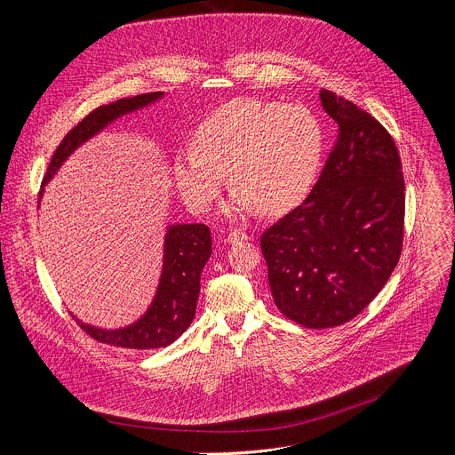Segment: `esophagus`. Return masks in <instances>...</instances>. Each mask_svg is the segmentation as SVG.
<instances>
[{"label": "esophagus", "instance_id": "esophagus-1", "mask_svg": "<svg viewBox=\"0 0 455 455\" xmlns=\"http://www.w3.org/2000/svg\"><path fill=\"white\" fill-rule=\"evenodd\" d=\"M246 239H248V234L243 230H232L227 235V243H239V241H246Z\"/></svg>", "mask_w": 455, "mask_h": 455}]
</instances>
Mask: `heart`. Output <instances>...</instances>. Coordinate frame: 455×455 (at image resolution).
Here are the masks:
<instances>
[{"label":"heart","mask_w":455,"mask_h":455,"mask_svg":"<svg viewBox=\"0 0 455 455\" xmlns=\"http://www.w3.org/2000/svg\"><path fill=\"white\" fill-rule=\"evenodd\" d=\"M323 125L300 102L235 99L204 118L192 148L174 155L172 172L185 204L207 211L230 172L228 216L251 209L277 214L311 188L323 156Z\"/></svg>","instance_id":"obj_1"}]
</instances>
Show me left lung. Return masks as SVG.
<instances>
[{"label": "left lung", "instance_id": "8db88e82", "mask_svg": "<svg viewBox=\"0 0 455 455\" xmlns=\"http://www.w3.org/2000/svg\"><path fill=\"white\" fill-rule=\"evenodd\" d=\"M339 124L309 196L267 228L261 250L277 309L309 330L360 315L395 272L405 225V181L387 129L356 104L320 90Z\"/></svg>", "mask_w": 455, "mask_h": 455}]
</instances>
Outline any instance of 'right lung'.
<instances>
[{
    "label": "right lung",
    "mask_w": 455,
    "mask_h": 455,
    "mask_svg": "<svg viewBox=\"0 0 455 455\" xmlns=\"http://www.w3.org/2000/svg\"><path fill=\"white\" fill-rule=\"evenodd\" d=\"M160 97V92H151L95 108L77 125H74L57 146L41 185H46L60 164L109 122L144 108ZM41 192L43 190H39V198ZM211 253L212 237L207 225L194 223L169 227L165 234L160 286L148 313L132 326L116 331L97 330L77 320L79 326L93 340L124 349H158L172 344L190 326L194 313H196L200 277Z\"/></svg>",
    "instance_id": "add662e5"
}]
</instances>
